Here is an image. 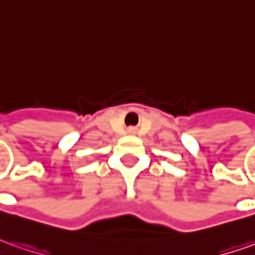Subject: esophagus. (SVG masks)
<instances>
[{"mask_svg":"<svg viewBox=\"0 0 255 255\" xmlns=\"http://www.w3.org/2000/svg\"><path fill=\"white\" fill-rule=\"evenodd\" d=\"M128 131H129V133H134V131H136V129H134V128H129V129H128Z\"/></svg>","mask_w":255,"mask_h":255,"instance_id":"1","label":"esophagus"}]
</instances>
